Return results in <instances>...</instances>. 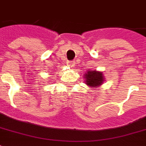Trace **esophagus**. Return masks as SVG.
<instances>
[{"label": "esophagus", "instance_id": "obj_1", "mask_svg": "<svg viewBox=\"0 0 146 146\" xmlns=\"http://www.w3.org/2000/svg\"><path fill=\"white\" fill-rule=\"evenodd\" d=\"M67 66H74V64H75V62H74V61H68L67 62Z\"/></svg>", "mask_w": 146, "mask_h": 146}]
</instances>
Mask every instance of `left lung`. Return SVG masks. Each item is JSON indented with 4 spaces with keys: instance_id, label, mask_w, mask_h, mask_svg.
<instances>
[{
    "instance_id": "1",
    "label": "left lung",
    "mask_w": 146,
    "mask_h": 146,
    "mask_svg": "<svg viewBox=\"0 0 146 146\" xmlns=\"http://www.w3.org/2000/svg\"><path fill=\"white\" fill-rule=\"evenodd\" d=\"M85 77V82L87 84L89 85L92 88H95V87H98V86L101 85L103 83V75L102 73L101 72H97V71H88V73L84 75Z\"/></svg>"
}]
</instances>
